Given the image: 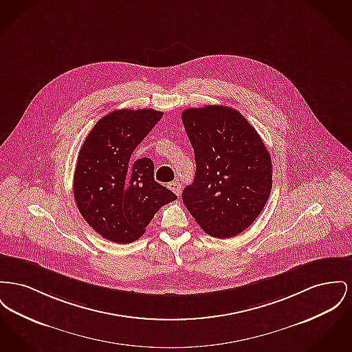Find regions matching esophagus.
I'll return each mask as SVG.
<instances>
[{
	"mask_svg": "<svg viewBox=\"0 0 352 352\" xmlns=\"http://www.w3.org/2000/svg\"><path fill=\"white\" fill-rule=\"evenodd\" d=\"M168 188H170L174 194L179 195V192H181V190H182V186H181V184H179V182L174 181V182H170V184H168Z\"/></svg>",
	"mask_w": 352,
	"mask_h": 352,
	"instance_id": "34e87169",
	"label": "esophagus"
}]
</instances>
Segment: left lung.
<instances>
[{"label": "left lung", "instance_id": "1", "mask_svg": "<svg viewBox=\"0 0 352 352\" xmlns=\"http://www.w3.org/2000/svg\"><path fill=\"white\" fill-rule=\"evenodd\" d=\"M182 122L197 165L182 201L208 235L235 236L252 225L269 199L270 153L248 120L228 106L190 107Z\"/></svg>", "mask_w": 352, "mask_h": 352}]
</instances>
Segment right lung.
Segmentation results:
<instances>
[{
    "mask_svg": "<svg viewBox=\"0 0 352 352\" xmlns=\"http://www.w3.org/2000/svg\"><path fill=\"white\" fill-rule=\"evenodd\" d=\"M162 116L154 109L111 111L94 124L80 150L74 199L89 226L110 242L137 241L155 212L177 199L154 181L150 158L130 160Z\"/></svg>",
    "mask_w": 352,
    "mask_h": 352,
    "instance_id": "right-lung-1",
    "label": "right lung"
}]
</instances>
